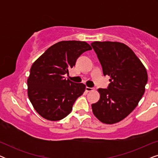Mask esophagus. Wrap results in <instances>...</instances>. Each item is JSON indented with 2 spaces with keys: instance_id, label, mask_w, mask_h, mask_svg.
Segmentation results:
<instances>
[{
  "instance_id": "1",
  "label": "esophagus",
  "mask_w": 158,
  "mask_h": 158,
  "mask_svg": "<svg viewBox=\"0 0 158 158\" xmlns=\"http://www.w3.org/2000/svg\"><path fill=\"white\" fill-rule=\"evenodd\" d=\"M85 90H86V91H87V92H90V91H93V90H94V88L86 87L85 88Z\"/></svg>"
}]
</instances>
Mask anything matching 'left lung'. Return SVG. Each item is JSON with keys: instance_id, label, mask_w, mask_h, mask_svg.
<instances>
[{"instance_id": "left-lung-1", "label": "left lung", "mask_w": 158, "mask_h": 158, "mask_svg": "<svg viewBox=\"0 0 158 158\" xmlns=\"http://www.w3.org/2000/svg\"><path fill=\"white\" fill-rule=\"evenodd\" d=\"M91 46L110 77L107 88H99L100 99L92 104L93 113L101 122L117 123L137 106L148 83L143 64L126 44L116 42H94Z\"/></svg>"}]
</instances>
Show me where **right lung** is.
Returning <instances> with one entry per match:
<instances>
[{
    "mask_svg": "<svg viewBox=\"0 0 158 158\" xmlns=\"http://www.w3.org/2000/svg\"><path fill=\"white\" fill-rule=\"evenodd\" d=\"M91 49L85 42L62 41L47 49L34 62L27 80L28 96L41 116L59 121L70 113L85 85L66 80L64 75L69 74L82 54Z\"/></svg>",
    "mask_w": 158,
    "mask_h": 158,
    "instance_id": "obj_1",
    "label": "right lung"
}]
</instances>
